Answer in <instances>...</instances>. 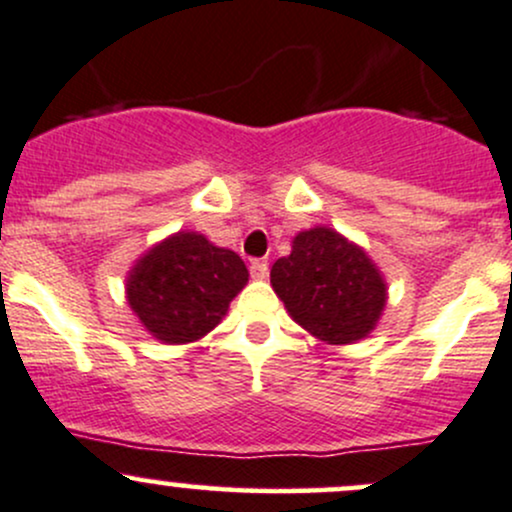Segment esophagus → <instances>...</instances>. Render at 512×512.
Instances as JSON below:
<instances>
[{
  "label": "esophagus",
  "instance_id": "1",
  "mask_svg": "<svg viewBox=\"0 0 512 512\" xmlns=\"http://www.w3.org/2000/svg\"><path fill=\"white\" fill-rule=\"evenodd\" d=\"M250 274L252 279H257V282H262V279L269 277V265L267 260H252L250 262Z\"/></svg>",
  "mask_w": 512,
  "mask_h": 512
}]
</instances>
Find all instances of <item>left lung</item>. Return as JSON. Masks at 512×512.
<instances>
[{
	"instance_id": "8db88e82",
	"label": "left lung",
	"mask_w": 512,
	"mask_h": 512,
	"mask_svg": "<svg viewBox=\"0 0 512 512\" xmlns=\"http://www.w3.org/2000/svg\"><path fill=\"white\" fill-rule=\"evenodd\" d=\"M272 286L296 323L333 345L364 338L386 303L367 252L330 228L296 235L291 255L272 265Z\"/></svg>"
}]
</instances>
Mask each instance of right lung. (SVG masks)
Masks as SVG:
<instances>
[{"instance_id": "1", "label": "right lung", "mask_w": 512, "mask_h": 512, "mask_svg": "<svg viewBox=\"0 0 512 512\" xmlns=\"http://www.w3.org/2000/svg\"><path fill=\"white\" fill-rule=\"evenodd\" d=\"M247 284L245 262L204 235L177 233L131 269L128 303L157 340L182 345L216 328Z\"/></svg>"}]
</instances>
